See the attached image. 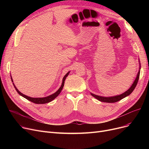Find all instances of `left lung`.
Returning a JSON list of instances; mask_svg holds the SVG:
<instances>
[{
    "label": "left lung",
    "mask_w": 149,
    "mask_h": 149,
    "mask_svg": "<svg viewBox=\"0 0 149 149\" xmlns=\"http://www.w3.org/2000/svg\"><path fill=\"white\" fill-rule=\"evenodd\" d=\"M139 69L138 73L136 75V79L135 80V81L133 83V84H132V86H130V88L126 91V92H124V93H123L122 94L118 95H115V96H113V97H102V96H99V95H97L93 94V93H91V94L93 97H95V98H97L98 100L101 101V102H104V103H115L121 100H122L123 98L127 97L128 95H129L130 93L134 91V90L135 89V87L136 86V84L138 83V80H139V74H140V69H141V65H140V62H139Z\"/></svg>",
    "instance_id": "8db88e82"
}]
</instances>
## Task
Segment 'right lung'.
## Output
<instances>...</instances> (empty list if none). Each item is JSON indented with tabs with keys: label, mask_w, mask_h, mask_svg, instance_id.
<instances>
[{
	"label": "right lung",
	"mask_w": 149,
	"mask_h": 149,
	"mask_svg": "<svg viewBox=\"0 0 149 149\" xmlns=\"http://www.w3.org/2000/svg\"><path fill=\"white\" fill-rule=\"evenodd\" d=\"M69 72H70V71H69V72L64 76L63 79L62 84H61V85L60 88L58 89V91H57L56 92H55L54 93H53V94H52V95H49V96H48V97H42V98H33V97H30L26 96V95H24V94H23L22 93H21V92L17 89V88L15 87V86L14 85V83H13V86H14V88L15 89V90H16V91L17 92V93H19V95H20L21 96H22L23 97L27 99L28 100L31 101V102H33V103H36V104H45V103H48L51 102V101H52L53 100H54L55 98H56L60 94V93L61 92V91L63 88V86H64V84H65V81L66 78L67 76L69 75ZM11 79L12 82H13V79H12L11 76Z\"/></svg>",
	"instance_id": "1"
}]
</instances>
